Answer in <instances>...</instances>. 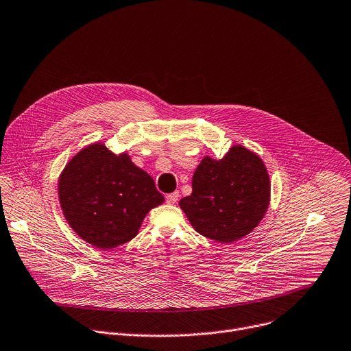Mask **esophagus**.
I'll use <instances>...</instances> for the list:
<instances>
[{
	"label": "esophagus",
	"instance_id": "34e87169",
	"mask_svg": "<svg viewBox=\"0 0 351 351\" xmlns=\"http://www.w3.org/2000/svg\"><path fill=\"white\" fill-rule=\"evenodd\" d=\"M178 198H180V192H171V193H169V195L166 197V202L167 204H170V205H174V204H177V201H178Z\"/></svg>",
	"mask_w": 351,
	"mask_h": 351
}]
</instances>
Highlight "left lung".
<instances>
[{
  "label": "left lung",
  "mask_w": 351,
  "mask_h": 351,
  "mask_svg": "<svg viewBox=\"0 0 351 351\" xmlns=\"http://www.w3.org/2000/svg\"><path fill=\"white\" fill-rule=\"evenodd\" d=\"M270 202V178L259 156L234 145L221 159L205 156L192 176V193L178 204L206 239L231 244L248 236Z\"/></svg>",
  "instance_id": "8db88e82"
}]
</instances>
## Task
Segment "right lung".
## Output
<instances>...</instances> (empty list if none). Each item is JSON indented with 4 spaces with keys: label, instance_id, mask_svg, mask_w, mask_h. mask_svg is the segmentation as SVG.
<instances>
[{
    "label": "right lung",
    "instance_id": "right-lung-1",
    "mask_svg": "<svg viewBox=\"0 0 351 351\" xmlns=\"http://www.w3.org/2000/svg\"><path fill=\"white\" fill-rule=\"evenodd\" d=\"M58 199L71 228L101 251L131 241L145 216L165 202L153 178L127 152L115 154L103 142L68 160L58 178Z\"/></svg>",
    "mask_w": 351,
    "mask_h": 351
}]
</instances>
